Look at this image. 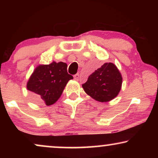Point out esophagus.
<instances>
[{"mask_svg": "<svg viewBox=\"0 0 158 158\" xmlns=\"http://www.w3.org/2000/svg\"><path fill=\"white\" fill-rule=\"evenodd\" d=\"M73 77H74V79L75 80V81H78V80H79V74H78V73L75 74Z\"/></svg>", "mask_w": 158, "mask_h": 158, "instance_id": "1", "label": "esophagus"}]
</instances>
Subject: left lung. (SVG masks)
I'll return each instance as SVG.
<instances>
[{"label": "left lung", "mask_w": 158, "mask_h": 158, "mask_svg": "<svg viewBox=\"0 0 158 158\" xmlns=\"http://www.w3.org/2000/svg\"><path fill=\"white\" fill-rule=\"evenodd\" d=\"M122 85L119 70L114 64L107 62L95 70L82 86L92 98L99 102H107L117 96Z\"/></svg>", "instance_id": "left-lung-1"}]
</instances>
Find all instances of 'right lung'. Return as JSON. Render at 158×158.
Listing matches in <instances>:
<instances>
[{"label": "right lung", "instance_id": "add662e5", "mask_svg": "<svg viewBox=\"0 0 158 158\" xmlns=\"http://www.w3.org/2000/svg\"><path fill=\"white\" fill-rule=\"evenodd\" d=\"M67 68V64L62 62L36 67L27 85L36 102L50 106L60 98L68 82L73 78Z\"/></svg>", "mask_w": 158, "mask_h": 158}]
</instances>
